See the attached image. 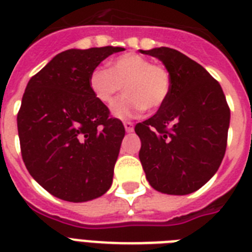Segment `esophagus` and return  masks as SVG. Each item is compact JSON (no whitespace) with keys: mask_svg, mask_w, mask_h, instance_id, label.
Segmentation results:
<instances>
[{"mask_svg":"<svg viewBox=\"0 0 252 252\" xmlns=\"http://www.w3.org/2000/svg\"><path fill=\"white\" fill-rule=\"evenodd\" d=\"M124 128H126V133H132L133 132V123L124 122Z\"/></svg>","mask_w":252,"mask_h":252,"instance_id":"obj_1","label":"esophagus"}]
</instances>
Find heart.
Masks as SVG:
<instances>
[{"mask_svg":"<svg viewBox=\"0 0 252 252\" xmlns=\"http://www.w3.org/2000/svg\"><path fill=\"white\" fill-rule=\"evenodd\" d=\"M90 89L103 104H111L118 93L126 94L115 100L112 114L128 119L146 111L158 110L171 90V74L162 64H152L148 57L126 53L110 61V69L96 68L90 76Z\"/></svg>","mask_w":252,"mask_h":252,"instance_id":"1","label":"heart"}]
</instances>
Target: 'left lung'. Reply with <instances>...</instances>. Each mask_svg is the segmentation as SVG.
<instances>
[{
	"label": "left lung",
	"mask_w": 252,
	"mask_h": 252,
	"mask_svg": "<svg viewBox=\"0 0 252 252\" xmlns=\"http://www.w3.org/2000/svg\"><path fill=\"white\" fill-rule=\"evenodd\" d=\"M165 65L171 90L157 114L138 123V153L146 179L167 195H188L219 170L225 156L230 110L220 84L196 61L167 47L140 51Z\"/></svg>",
	"instance_id": "obj_1"
}]
</instances>
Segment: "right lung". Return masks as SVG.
<instances>
[{"label":"right lung","instance_id":"add662e5","mask_svg":"<svg viewBox=\"0 0 252 252\" xmlns=\"http://www.w3.org/2000/svg\"><path fill=\"white\" fill-rule=\"evenodd\" d=\"M122 47L68 49L29 81L17 116L22 158L51 195L84 203L110 189L126 134L90 89L93 70Z\"/></svg>","mask_w":252,"mask_h":252}]
</instances>
